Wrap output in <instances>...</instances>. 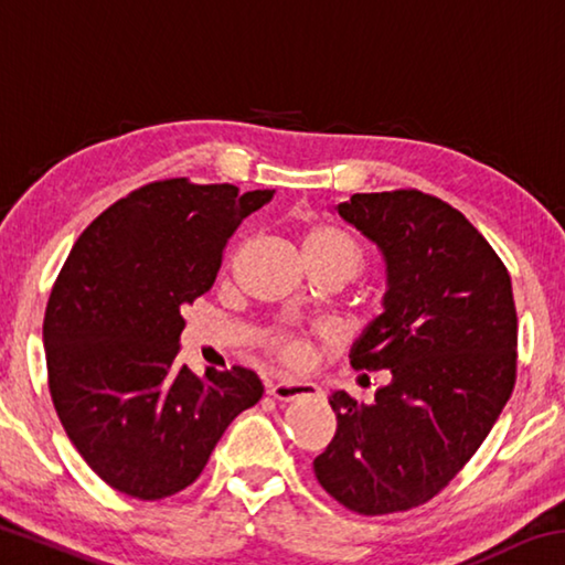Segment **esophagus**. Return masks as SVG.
<instances>
[{"instance_id": "obj_1", "label": "esophagus", "mask_w": 565, "mask_h": 565, "mask_svg": "<svg viewBox=\"0 0 565 565\" xmlns=\"http://www.w3.org/2000/svg\"><path fill=\"white\" fill-rule=\"evenodd\" d=\"M269 394L276 401H301V398H317L321 396V388L317 384H311V381H291V379H281L276 381V384L269 386Z\"/></svg>"}]
</instances>
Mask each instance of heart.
Instances as JSON below:
<instances>
[{
	"label": "heart",
	"instance_id": "heart-1",
	"mask_svg": "<svg viewBox=\"0 0 565 565\" xmlns=\"http://www.w3.org/2000/svg\"><path fill=\"white\" fill-rule=\"evenodd\" d=\"M301 254H303V262H331V264L347 266L351 276H356L363 262V254H361V246L356 244V238L349 236L343 228L331 226V224H317L311 226L309 232H303ZM269 347L289 363L306 361V347L299 339L289 337V333H271Z\"/></svg>",
	"mask_w": 565,
	"mask_h": 565
}]
</instances>
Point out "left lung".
<instances>
[{"mask_svg": "<svg viewBox=\"0 0 565 565\" xmlns=\"http://www.w3.org/2000/svg\"><path fill=\"white\" fill-rule=\"evenodd\" d=\"M333 209L384 256V311L349 359L388 381L371 404L333 391L337 436L313 473L349 511H408L461 471L511 396V276L461 212L424 191L353 194Z\"/></svg>", "mask_w": 565, "mask_h": 565, "instance_id": "1", "label": "left lung"}]
</instances>
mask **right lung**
I'll return each instance as SVG.
<instances>
[{
  "instance_id": "obj_1",
  "label": "right lung",
  "mask_w": 565,
  "mask_h": 565,
  "mask_svg": "<svg viewBox=\"0 0 565 565\" xmlns=\"http://www.w3.org/2000/svg\"><path fill=\"white\" fill-rule=\"evenodd\" d=\"M274 189L154 181L76 238L44 313L56 414L111 489L159 501L204 471L228 424L262 398L254 371L179 366L181 309L212 289L228 236Z\"/></svg>"
}]
</instances>
